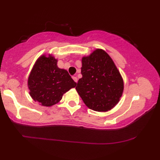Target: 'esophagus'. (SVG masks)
Masks as SVG:
<instances>
[{
    "instance_id": "1",
    "label": "esophagus",
    "mask_w": 160,
    "mask_h": 160,
    "mask_svg": "<svg viewBox=\"0 0 160 160\" xmlns=\"http://www.w3.org/2000/svg\"><path fill=\"white\" fill-rule=\"evenodd\" d=\"M72 79H73V80L75 81V82H78V78H77V77L73 76V77H72Z\"/></svg>"
}]
</instances>
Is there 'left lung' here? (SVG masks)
Wrapping results in <instances>:
<instances>
[{"mask_svg":"<svg viewBox=\"0 0 160 160\" xmlns=\"http://www.w3.org/2000/svg\"><path fill=\"white\" fill-rule=\"evenodd\" d=\"M76 89L86 106L96 112H107L116 106L122 95L123 82L110 56L97 49L82 59Z\"/></svg>","mask_w":160,"mask_h":160,"instance_id":"obj_1","label":"left lung"}]
</instances>
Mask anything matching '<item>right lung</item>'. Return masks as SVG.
<instances>
[{"label": "right lung", "mask_w": 160, "mask_h": 160, "mask_svg": "<svg viewBox=\"0 0 160 160\" xmlns=\"http://www.w3.org/2000/svg\"><path fill=\"white\" fill-rule=\"evenodd\" d=\"M76 84L67 70L58 68L57 60L51 56H42L38 59L28 78L30 96L45 107L58 103L63 94Z\"/></svg>", "instance_id": "right-lung-1"}]
</instances>
